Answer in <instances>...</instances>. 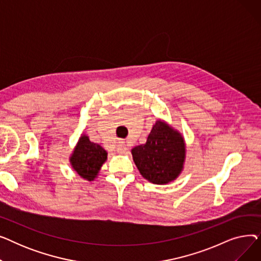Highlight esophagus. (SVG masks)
I'll return each instance as SVG.
<instances>
[{"mask_svg": "<svg viewBox=\"0 0 261 261\" xmlns=\"http://www.w3.org/2000/svg\"><path fill=\"white\" fill-rule=\"evenodd\" d=\"M116 150H117V152H118L119 154H123V153H125V152L127 151V146H126V144L123 143V142H118Z\"/></svg>", "mask_w": 261, "mask_h": 261, "instance_id": "esophagus-1", "label": "esophagus"}]
</instances>
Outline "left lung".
Wrapping results in <instances>:
<instances>
[{
  "instance_id": "1",
  "label": "left lung",
  "mask_w": 261,
  "mask_h": 261,
  "mask_svg": "<svg viewBox=\"0 0 261 261\" xmlns=\"http://www.w3.org/2000/svg\"><path fill=\"white\" fill-rule=\"evenodd\" d=\"M131 153L143 177L164 185L175 180L183 170L186 147L179 131L165 121L156 120L147 142L134 147Z\"/></svg>"
}]
</instances>
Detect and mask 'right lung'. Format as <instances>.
<instances>
[{
	"instance_id": "obj_1",
	"label": "right lung",
	"mask_w": 261,
	"mask_h": 261,
	"mask_svg": "<svg viewBox=\"0 0 261 261\" xmlns=\"http://www.w3.org/2000/svg\"><path fill=\"white\" fill-rule=\"evenodd\" d=\"M107 151L98 144L81 135L70 158L73 169L84 179L93 181L97 176L102 164L107 161Z\"/></svg>"
}]
</instances>
